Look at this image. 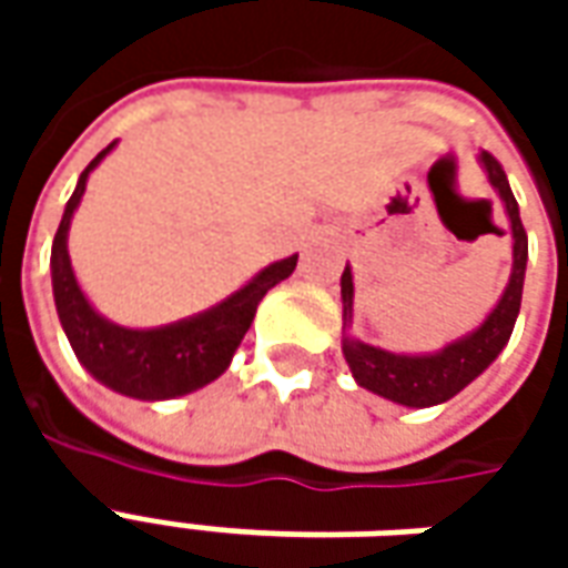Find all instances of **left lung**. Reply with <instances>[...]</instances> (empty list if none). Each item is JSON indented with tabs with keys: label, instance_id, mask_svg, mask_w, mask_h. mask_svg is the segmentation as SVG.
<instances>
[{
	"label": "left lung",
	"instance_id": "left-lung-1",
	"mask_svg": "<svg viewBox=\"0 0 568 568\" xmlns=\"http://www.w3.org/2000/svg\"><path fill=\"white\" fill-rule=\"evenodd\" d=\"M477 163L487 173V182L499 194L508 224H511V276L508 285L493 304L487 316L475 325L471 332L456 337L450 344L432 353H393L383 346L365 344L358 341L353 328V267L346 264L341 276V301H344V358L353 381L381 395L386 402L402 407H435L450 402L453 395H459L471 381H477L484 371L499 358V353L508 346L514 332V322L520 313V297H524L526 261H529V243H526L524 222H520V206L514 200V191L508 185V175L499 166V161L489 151H477Z\"/></svg>",
	"mask_w": 568,
	"mask_h": 568
}]
</instances>
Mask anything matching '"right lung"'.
<instances>
[{
    "mask_svg": "<svg viewBox=\"0 0 568 568\" xmlns=\"http://www.w3.org/2000/svg\"><path fill=\"white\" fill-rule=\"evenodd\" d=\"M115 145L118 142L105 145L79 175V185L72 191L60 227H57L54 246H51V285H54L57 316L67 332L72 353L93 381L136 402H170V398L197 393L206 383L222 377L255 320L261 297L267 295L273 285L292 276L297 255L261 267L246 285H240L224 301L170 325L130 328V325L105 320L91 304V297L84 295L79 276L72 271L69 224L84 197L88 179Z\"/></svg>",
    "mask_w": 568,
    "mask_h": 568,
    "instance_id": "add662e5",
    "label": "right lung"
}]
</instances>
